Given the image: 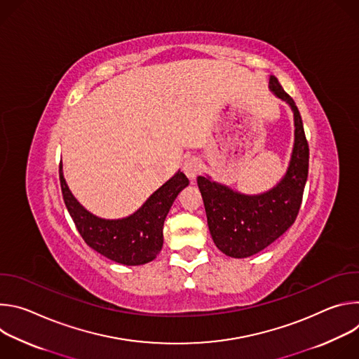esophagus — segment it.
Instances as JSON below:
<instances>
[{
  "label": "esophagus",
  "mask_w": 359,
  "mask_h": 359,
  "mask_svg": "<svg viewBox=\"0 0 359 359\" xmlns=\"http://www.w3.org/2000/svg\"><path fill=\"white\" fill-rule=\"evenodd\" d=\"M201 170V165H200V161L194 156L189 158L184 161L183 163V172L186 173V176L190 179V180H194L196 176L200 173Z\"/></svg>",
  "instance_id": "34e87169"
}]
</instances>
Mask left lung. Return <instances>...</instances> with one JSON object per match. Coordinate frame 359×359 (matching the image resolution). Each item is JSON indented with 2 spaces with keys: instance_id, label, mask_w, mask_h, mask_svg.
Segmentation results:
<instances>
[{
  "instance_id": "8db88e82",
  "label": "left lung",
  "mask_w": 359,
  "mask_h": 359,
  "mask_svg": "<svg viewBox=\"0 0 359 359\" xmlns=\"http://www.w3.org/2000/svg\"><path fill=\"white\" fill-rule=\"evenodd\" d=\"M270 89L294 112L295 143L284 179L264 194L244 196L208 177H197L213 241L234 259L262 251L288 230L299 212L309 176L310 149L298 108L276 76L270 78Z\"/></svg>"
}]
</instances>
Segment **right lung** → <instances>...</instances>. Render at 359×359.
<instances>
[{
  "mask_svg": "<svg viewBox=\"0 0 359 359\" xmlns=\"http://www.w3.org/2000/svg\"><path fill=\"white\" fill-rule=\"evenodd\" d=\"M60 182L65 206L85 243L123 266L146 264L161 252L165 219L176 196L189 184V179L179 172L132 216L105 220L90 215L76 201L65 183L62 165H60Z\"/></svg>",
  "mask_w": 359,
  "mask_h": 359,
  "instance_id": "right-lung-1",
  "label": "right lung"
}]
</instances>
